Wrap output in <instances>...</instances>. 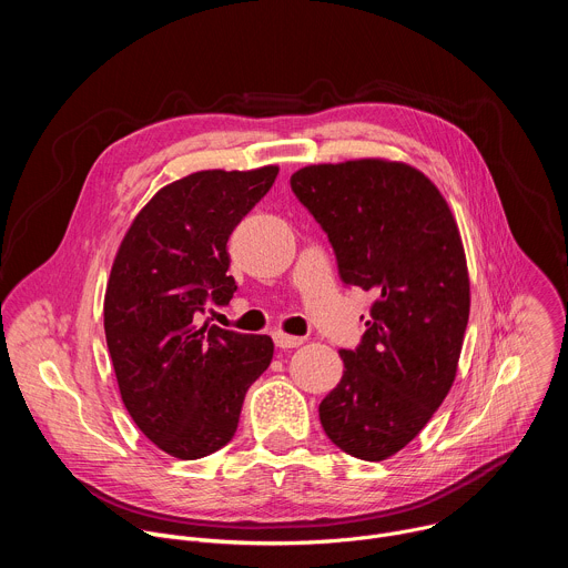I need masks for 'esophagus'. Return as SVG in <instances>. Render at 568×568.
Listing matches in <instances>:
<instances>
[{
    "label": "esophagus",
    "mask_w": 568,
    "mask_h": 568,
    "mask_svg": "<svg viewBox=\"0 0 568 568\" xmlns=\"http://www.w3.org/2000/svg\"><path fill=\"white\" fill-rule=\"evenodd\" d=\"M274 344L278 348H298L303 344V337H294V335H285V333H274Z\"/></svg>",
    "instance_id": "1"
}]
</instances>
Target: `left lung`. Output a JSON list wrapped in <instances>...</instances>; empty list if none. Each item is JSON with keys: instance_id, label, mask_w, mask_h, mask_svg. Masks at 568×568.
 <instances>
[{"instance_id": "1", "label": "left lung", "mask_w": 568, "mask_h": 568, "mask_svg": "<svg viewBox=\"0 0 568 568\" xmlns=\"http://www.w3.org/2000/svg\"><path fill=\"white\" fill-rule=\"evenodd\" d=\"M298 202L328 233L346 285L377 301L344 375L318 404L346 454L384 460L409 445L449 393L469 318V276L456 220L429 178L386 159L296 171Z\"/></svg>"}]
</instances>
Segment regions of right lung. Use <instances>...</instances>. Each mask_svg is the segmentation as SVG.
I'll return each mask as SVG.
<instances>
[{
	"label": "right lung",
	"mask_w": 568,
	"mask_h": 568,
	"mask_svg": "<svg viewBox=\"0 0 568 568\" xmlns=\"http://www.w3.org/2000/svg\"><path fill=\"white\" fill-rule=\"evenodd\" d=\"M278 166L200 171L161 191L132 220L105 290V339L123 404L161 452L195 460L224 447L274 342L200 328L204 305L235 292L226 240L267 195Z\"/></svg>",
	"instance_id": "right-lung-1"
}]
</instances>
